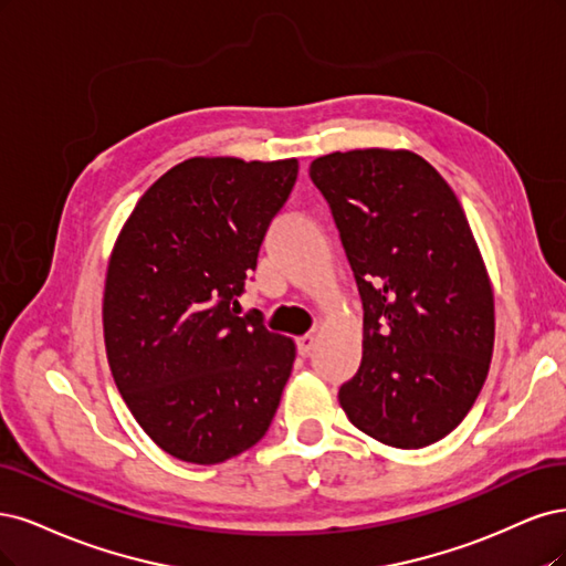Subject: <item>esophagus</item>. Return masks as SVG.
I'll list each match as a JSON object with an SVG mask.
<instances>
[{"mask_svg":"<svg viewBox=\"0 0 566 566\" xmlns=\"http://www.w3.org/2000/svg\"><path fill=\"white\" fill-rule=\"evenodd\" d=\"M315 345H317V338H315L313 334H305V336L298 338V353H301L303 357H307L310 353L315 350Z\"/></svg>","mask_w":566,"mask_h":566,"instance_id":"1","label":"esophagus"}]
</instances>
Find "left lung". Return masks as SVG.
<instances>
[{"label": "left lung", "mask_w": 566, "mask_h": 566, "mask_svg": "<svg viewBox=\"0 0 566 566\" xmlns=\"http://www.w3.org/2000/svg\"><path fill=\"white\" fill-rule=\"evenodd\" d=\"M364 310L361 364L338 399L350 423L397 449L459 426L494 353V294L447 180L409 150L317 157Z\"/></svg>", "instance_id": "obj_1"}]
</instances>
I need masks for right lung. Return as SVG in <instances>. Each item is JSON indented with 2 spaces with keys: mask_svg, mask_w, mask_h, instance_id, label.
<instances>
[{
  "mask_svg": "<svg viewBox=\"0 0 566 566\" xmlns=\"http://www.w3.org/2000/svg\"><path fill=\"white\" fill-rule=\"evenodd\" d=\"M298 161L195 157L140 197L107 265L103 332L126 407L174 459L223 463L268 432L296 357L240 315Z\"/></svg>",
  "mask_w": 566,
  "mask_h": 566,
  "instance_id": "1",
  "label": "right lung"
}]
</instances>
